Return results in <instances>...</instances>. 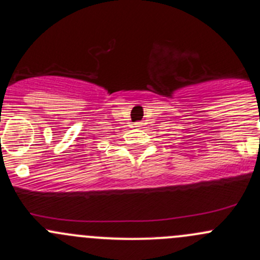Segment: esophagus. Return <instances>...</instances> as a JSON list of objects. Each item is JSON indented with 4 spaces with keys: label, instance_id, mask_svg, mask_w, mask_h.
Returning <instances> with one entry per match:
<instances>
[{
    "label": "esophagus",
    "instance_id": "34e87169",
    "mask_svg": "<svg viewBox=\"0 0 260 260\" xmlns=\"http://www.w3.org/2000/svg\"><path fill=\"white\" fill-rule=\"evenodd\" d=\"M143 122H135L134 123V127H142Z\"/></svg>",
    "mask_w": 260,
    "mask_h": 260
}]
</instances>
